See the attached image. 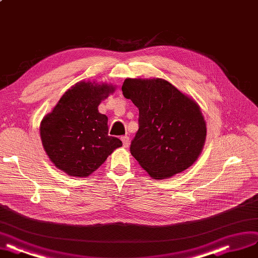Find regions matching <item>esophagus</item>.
Listing matches in <instances>:
<instances>
[{"label": "esophagus", "instance_id": "1", "mask_svg": "<svg viewBox=\"0 0 258 258\" xmlns=\"http://www.w3.org/2000/svg\"><path fill=\"white\" fill-rule=\"evenodd\" d=\"M121 141H122V146L125 148H128L129 147V137L127 136H123L120 138Z\"/></svg>", "mask_w": 258, "mask_h": 258}]
</instances>
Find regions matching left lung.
<instances>
[{
  "label": "left lung",
  "mask_w": 258,
  "mask_h": 258,
  "mask_svg": "<svg viewBox=\"0 0 258 258\" xmlns=\"http://www.w3.org/2000/svg\"><path fill=\"white\" fill-rule=\"evenodd\" d=\"M121 91L139 109L130 153L154 179L181 173L197 161L206 139L197 102L162 79H126Z\"/></svg>",
  "instance_id": "1"
}]
</instances>
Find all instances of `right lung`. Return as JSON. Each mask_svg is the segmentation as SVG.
Here are the masks:
<instances>
[{
  "instance_id": "right-lung-1",
  "label": "right lung",
  "mask_w": 258,
  "mask_h": 258,
  "mask_svg": "<svg viewBox=\"0 0 258 258\" xmlns=\"http://www.w3.org/2000/svg\"><path fill=\"white\" fill-rule=\"evenodd\" d=\"M114 87L80 82L68 90L40 123L44 150L54 165L69 176L86 177L122 145L108 135V117L98 105Z\"/></svg>"
}]
</instances>
